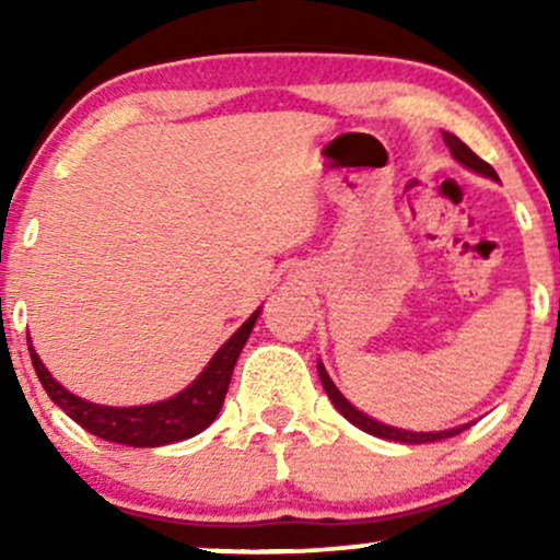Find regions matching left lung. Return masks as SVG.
<instances>
[{"instance_id":"obj_1","label":"left lung","mask_w":560,"mask_h":560,"mask_svg":"<svg viewBox=\"0 0 560 560\" xmlns=\"http://www.w3.org/2000/svg\"><path fill=\"white\" fill-rule=\"evenodd\" d=\"M445 141H447L450 152H453V158L458 160V163H464L466 168L477 171V173H481V176H490V178H494V182H498V173H494L492 165L485 163V160H481L479 155H474V152L468 150L464 141L455 137V133H445ZM318 376H320V384H324L326 395H329V400L334 402V408H337L347 421L355 423L358 429H363V432H369V434H374V436H382V440L405 442V445H423V442L447 440V436L460 434L466 429V427H458V429H447V432H405V429L387 427V423H378L374 419H369V416H365V413H361V410H358V408H352V405L342 397V392L334 387V382L329 378V374H326V369L320 363H318Z\"/></svg>"}]
</instances>
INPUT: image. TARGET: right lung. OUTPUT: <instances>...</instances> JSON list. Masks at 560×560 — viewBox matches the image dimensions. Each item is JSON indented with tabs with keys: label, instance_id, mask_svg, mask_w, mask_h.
Returning <instances> with one entry per match:
<instances>
[{
	"label": "right lung",
	"instance_id": "add662e5",
	"mask_svg": "<svg viewBox=\"0 0 560 560\" xmlns=\"http://www.w3.org/2000/svg\"><path fill=\"white\" fill-rule=\"evenodd\" d=\"M255 311L240 329L234 331V337L229 339L221 350L215 352L213 361L208 363V369L199 374L195 384H189L184 392H178L171 400L155 402V405H137V408H107V405H94L81 400V397L70 395L66 387L55 382L52 374L44 369V363L38 361V355L31 350V363L42 382V387L47 389V395L52 397L55 405H60L62 410L81 423L86 432L94 436H102L107 442H118V445L128 447H160L171 445V442L189 440L208 429L215 421L218 410H221L223 397H226L231 374H234L236 358H240L244 342H247L249 331H253L255 320H258Z\"/></svg>",
	"mask_w": 560,
	"mask_h": 560
}]
</instances>
